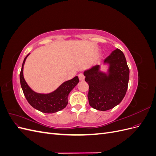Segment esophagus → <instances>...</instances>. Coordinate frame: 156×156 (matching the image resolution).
Returning a JSON list of instances; mask_svg holds the SVG:
<instances>
[{
  "label": "esophagus",
  "instance_id": "esophagus-1",
  "mask_svg": "<svg viewBox=\"0 0 156 156\" xmlns=\"http://www.w3.org/2000/svg\"><path fill=\"white\" fill-rule=\"evenodd\" d=\"M78 77H79V79L80 81H84V76L83 73H79L78 75Z\"/></svg>",
  "mask_w": 156,
  "mask_h": 156
}]
</instances>
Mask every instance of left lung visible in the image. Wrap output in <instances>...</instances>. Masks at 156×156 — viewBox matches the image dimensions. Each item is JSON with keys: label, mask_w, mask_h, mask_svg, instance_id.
I'll use <instances>...</instances> for the list:
<instances>
[{"label": "left lung", "mask_w": 156, "mask_h": 156, "mask_svg": "<svg viewBox=\"0 0 156 156\" xmlns=\"http://www.w3.org/2000/svg\"><path fill=\"white\" fill-rule=\"evenodd\" d=\"M104 64L108 65L107 73L101 72L100 65L84 72L89 85V104L101 111L111 109L123 100L129 77L126 57L120 49L113 51L104 60Z\"/></svg>", "instance_id": "1"}]
</instances>
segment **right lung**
I'll return each instance as SVG.
<instances>
[{"label":"right lung","instance_id":"right-lung-1","mask_svg":"<svg viewBox=\"0 0 156 156\" xmlns=\"http://www.w3.org/2000/svg\"><path fill=\"white\" fill-rule=\"evenodd\" d=\"M27 55L22 64L20 72L21 86L24 95L29 104L36 109L44 113H54L62 110L68 105V97L69 92L79 82L77 76L65 81L55 91L49 94L37 93L28 85L23 76V66Z\"/></svg>","mask_w":156,"mask_h":156}]
</instances>
